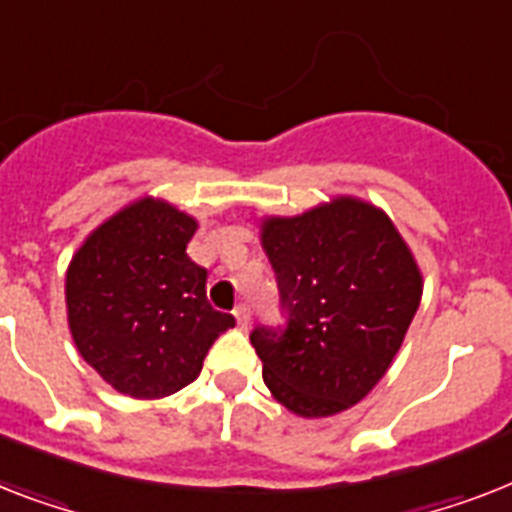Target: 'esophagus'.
<instances>
[{
	"label": "esophagus",
	"mask_w": 512,
	"mask_h": 512,
	"mask_svg": "<svg viewBox=\"0 0 512 512\" xmlns=\"http://www.w3.org/2000/svg\"><path fill=\"white\" fill-rule=\"evenodd\" d=\"M234 315H236V323H239V328H247L249 326V305H239L234 310Z\"/></svg>",
	"instance_id": "34e87169"
}]
</instances>
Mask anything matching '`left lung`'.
<instances>
[{
  "label": "left lung",
  "instance_id": "obj_1",
  "mask_svg": "<svg viewBox=\"0 0 512 512\" xmlns=\"http://www.w3.org/2000/svg\"><path fill=\"white\" fill-rule=\"evenodd\" d=\"M284 328L249 336L263 381L299 418H328L368 397L421 305L423 276L381 207L334 197L292 218L260 220Z\"/></svg>",
  "mask_w": 512,
  "mask_h": 512
}]
</instances>
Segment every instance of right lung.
<instances>
[{
    "instance_id": "add662e5",
    "label": "right lung",
    "mask_w": 512,
    "mask_h": 512,
    "mask_svg": "<svg viewBox=\"0 0 512 512\" xmlns=\"http://www.w3.org/2000/svg\"><path fill=\"white\" fill-rule=\"evenodd\" d=\"M197 220L165 199L141 197L99 223L68 265L65 305L76 350L134 400L184 389L234 315L207 302V270L186 244Z\"/></svg>"
}]
</instances>
